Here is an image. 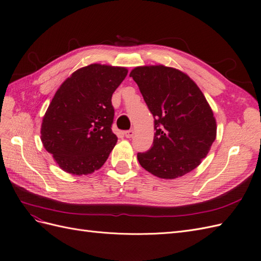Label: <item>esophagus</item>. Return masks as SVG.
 I'll use <instances>...</instances> for the list:
<instances>
[{
    "label": "esophagus",
    "mask_w": 261,
    "mask_h": 261,
    "mask_svg": "<svg viewBox=\"0 0 261 261\" xmlns=\"http://www.w3.org/2000/svg\"><path fill=\"white\" fill-rule=\"evenodd\" d=\"M134 129H129V130H126V132H124V135H125V137L126 138H130V137H133L134 136Z\"/></svg>",
    "instance_id": "1"
}]
</instances>
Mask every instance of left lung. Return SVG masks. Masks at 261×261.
<instances>
[{"label":"left lung","instance_id":"obj_1","mask_svg":"<svg viewBox=\"0 0 261 261\" xmlns=\"http://www.w3.org/2000/svg\"><path fill=\"white\" fill-rule=\"evenodd\" d=\"M129 76L154 118L152 146L137 153L141 167L165 179L196 169L217 136L215 116L198 86L180 70L163 65L136 67Z\"/></svg>","mask_w":261,"mask_h":261}]
</instances>
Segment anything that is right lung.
Listing matches in <instances>:
<instances>
[{
	"label": "right lung",
	"instance_id": "right-lung-1",
	"mask_svg": "<svg viewBox=\"0 0 261 261\" xmlns=\"http://www.w3.org/2000/svg\"><path fill=\"white\" fill-rule=\"evenodd\" d=\"M127 69L91 64L61 85L43 116L41 140L62 170L90 174L105 164L117 137L112 94Z\"/></svg>",
	"mask_w": 261,
	"mask_h": 261
}]
</instances>
